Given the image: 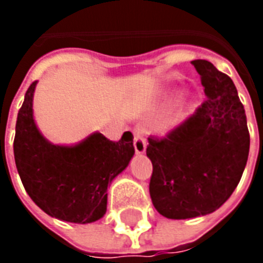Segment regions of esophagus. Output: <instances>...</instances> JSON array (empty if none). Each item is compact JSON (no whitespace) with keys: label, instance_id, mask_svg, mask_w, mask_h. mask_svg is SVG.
<instances>
[{"label":"esophagus","instance_id":"1","mask_svg":"<svg viewBox=\"0 0 263 263\" xmlns=\"http://www.w3.org/2000/svg\"><path fill=\"white\" fill-rule=\"evenodd\" d=\"M134 146H135V152L138 154H143L146 152L147 142H146V131H144V128L138 127L134 129Z\"/></svg>","mask_w":263,"mask_h":263}]
</instances>
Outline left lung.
Masks as SVG:
<instances>
[{
	"mask_svg": "<svg viewBox=\"0 0 263 263\" xmlns=\"http://www.w3.org/2000/svg\"><path fill=\"white\" fill-rule=\"evenodd\" d=\"M191 64L208 99L166 136H150L146 148L153 204L172 220L221 208L240 181L250 150L245 107L232 79L206 60Z\"/></svg>",
	"mask_w": 263,
	"mask_h": 263,
	"instance_id": "1",
	"label": "left lung"
}]
</instances>
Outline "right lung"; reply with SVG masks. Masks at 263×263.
I'll return each mask as SVG.
<instances>
[{
  "mask_svg": "<svg viewBox=\"0 0 263 263\" xmlns=\"http://www.w3.org/2000/svg\"><path fill=\"white\" fill-rule=\"evenodd\" d=\"M36 80L24 97L16 121L14 161L27 194L61 221L88 224L106 213L107 187L134 157V135L113 142L94 132L75 146H59L36 128L32 99Z\"/></svg>",
  "mask_w": 263,
  "mask_h": 263,
  "instance_id": "obj_1",
  "label": "right lung"
}]
</instances>
